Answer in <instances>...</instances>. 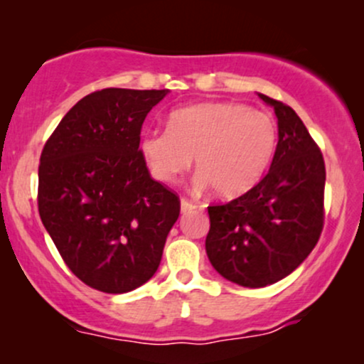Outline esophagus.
Segmentation results:
<instances>
[{"instance_id":"obj_1","label":"esophagus","mask_w":364,"mask_h":364,"mask_svg":"<svg viewBox=\"0 0 364 364\" xmlns=\"http://www.w3.org/2000/svg\"><path fill=\"white\" fill-rule=\"evenodd\" d=\"M195 208H196V205H195L193 202H191V200L181 198V212H183V214H186V212L195 210Z\"/></svg>"}]
</instances>
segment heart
<instances>
[{
    "instance_id": "obj_1",
    "label": "heart",
    "mask_w": 364,
    "mask_h": 364,
    "mask_svg": "<svg viewBox=\"0 0 364 364\" xmlns=\"http://www.w3.org/2000/svg\"><path fill=\"white\" fill-rule=\"evenodd\" d=\"M277 149L270 116L241 102H202L169 114L168 128L149 129L140 152L150 173L173 183L191 166L198 185H210L224 198L252 190L269 169Z\"/></svg>"
}]
</instances>
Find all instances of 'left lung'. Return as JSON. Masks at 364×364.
<instances>
[{
	"label": "left lung",
	"mask_w": 364,
	"mask_h": 364,
	"mask_svg": "<svg viewBox=\"0 0 364 364\" xmlns=\"http://www.w3.org/2000/svg\"><path fill=\"white\" fill-rule=\"evenodd\" d=\"M277 116L279 141L269 173L228 203L207 207L212 267L243 287H265L298 269L323 229L325 162L292 107L260 94Z\"/></svg>",
	"instance_id": "left-lung-1"
}]
</instances>
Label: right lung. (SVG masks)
<instances>
[{
	"label": "right lung",
	"mask_w": 364,
	"mask_h": 364,
	"mask_svg": "<svg viewBox=\"0 0 364 364\" xmlns=\"http://www.w3.org/2000/svg\"><path fill=\"white\" fill-rule=\"evenodd\" d=\"M168 90L102 89L85 95L46 141L37 205L66 267L107 294L156 274L179 196L150 176L141 124Z\"/></svg>",
	"instance_id": "right-lung-1"
}]
</instances>
